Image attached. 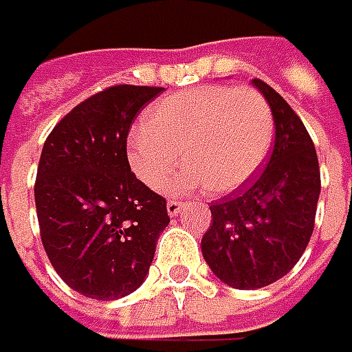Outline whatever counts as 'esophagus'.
I'll return each mask as SVG.
<instances>
[{
    "mask_svg": "<svg viewBox=\"0 0 352 352\" xmlns=\"http://www.w3.org/2000/svg\"><path fill=\"white\" fill-rule=\"evenodd\" d=\"M181 208H183V204L179 200H169L167 202V214L169 216H177V214L181 212Z\"/></svg>",
    "mask_w": 352,
    "mask_h": 352,
    "instance_id": "1",
    "label": "esophagus"
}]
</instances>
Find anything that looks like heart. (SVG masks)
<instances>
[{"label":"heart","instance_id":"heart-1","mask_svg":"<svg viewBox=\"0 0 352 352\" xmlns=\"http://www.w3.org/2000/svg\"><path fill=\"white\" fill-rule=\"evenodd\" d=\"M273 142V115L249 87L206 85L153 103L126 146L130 169L152 190H164L181 157L175 190L208 187L228 195L257 175ZM184 153L181 154L180 152Z\"/></svg>","mask_w":352,"mask_h":352}]
</instances>
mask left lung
I'll list each match as a JSON object with an SVG mask.
<instances>
[{"label": "left lung", "instance_id": "8db88e82", "mask_svg": "<svg viewBox=\"0 0 352 352\" xmlns=\"http://www.w3.org/2000/svg\"><path fill=\"white\" fill-rule=\"evenodd\" d=\"M274 120L271 157L239 197L210 204L202 257L224 285L255 290L276 283L306 251L320 199L318 153L300 116L265 81L253 79Z\"/></svg>", "mask_w": 352, "mask_h": 352}]
</instances>
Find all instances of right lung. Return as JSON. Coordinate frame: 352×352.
<instances>
[{
    "label": "right lung",
    "instance_id": "right-lung-1",
    "mask_svg": "<svg viewBox=\"0 0 352 352\" xmlns=\"http://www.w3.org/2000/svg\"><path fill=\"white\" fill-rule=\"evenodd\" d=\"M162 91L115 85L95 93L43 146L34 202L44 251L60 278L93 300L140 288L169 224L165 199L136 179L126 157L132 120Z\"/></svg>",
    "mask_w": 352,
    "mask_h": 352
}]
</instances>
